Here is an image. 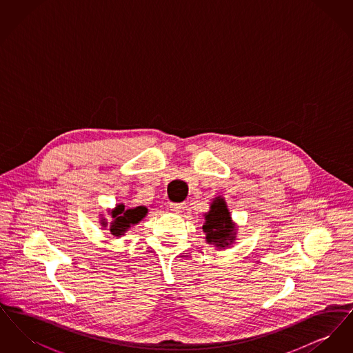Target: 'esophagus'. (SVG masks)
<instances>
[{
	"instance_id": "obj_1",
	"label": "esophagus",
	"mask_w": 353,
	"mask_h": 353,
	"mask_svg": "<svg viewBox=\"0 0 353 353\" xmlns=\"http://www.w3.org/2000/svg\"><path fill=\"white\" fill-rule=\"evenodd\" d=\"M169 208H170V210L174 212V213H181L185 208H186V205H185L184 202H180V203L172 202V203H169Z\"/></svg>"
}]
</instances>
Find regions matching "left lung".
Wrapping results in <instances>:
<instances>
[{
	"mask_svg": "<svg viewBox=\"0 0 353 353\" xmlns=\"http://www.w3.org/2000/svg\"><path fill=\"white\" fill-rule=\"evenodd\" d=\"M203 233H206V241L209 243H216V246L225 248L229 245L227 242H233L234 236L232 234L233 226L230 213L226 208V203L222 199H217L212 203L210 212L205 216V222L202 225Z\"/></svg>",
	"mask_w": 353,
	"mask_h": 353,
	"instance_id": "8db88e82",
	"label": "left lung"
}]
</instances>
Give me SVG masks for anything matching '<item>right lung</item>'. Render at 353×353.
Masks as SVG:
<instances>
[{"label":"right lung","instance_id":"obj_1","mask_svg":"<svg viewBox=\"0 0 353 353\" xmlns=\"http://www.w3.org/2000/svg\"><path fill=\"white\" fill-rule=\"evenodd\" d=\"M148 209L145 206H137L134 209H124V205H118L117 209L112 212V219H115V221L112 222L111 225V233L117 236L124 234L125 230L131 226L137 223L139 221L145 217ZM105 223V222H103Z\"/></svg>","mask_w":353,"mask_h":353}]
</instances>
